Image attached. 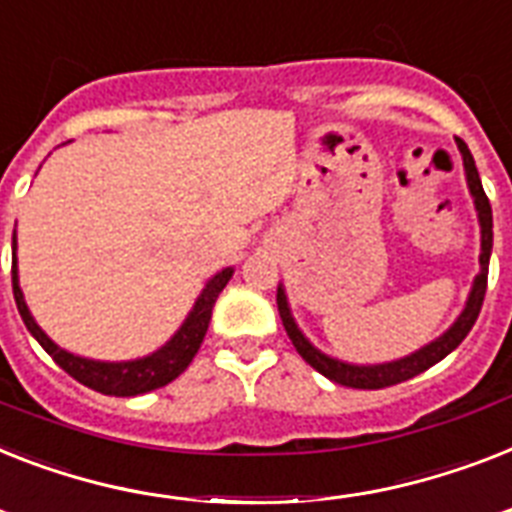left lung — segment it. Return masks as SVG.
I'll list each match as a JSON object with an SVG mask.
<instances>
[{
    "mask_svg": "<svg viewBox=\"0 0 512 512\" xmlns=\"http://www.w3.org/2000/svg\"><path fill=\"white\" fill-rule=\"evenodd\" d=\"M458 149L463 155V168H465V181H468V189H471L473 205H476V213H479V226H481V255H479V276L473 278L471 294H468V302H465L463 313L458 315V321L452 323L447 331H444L439 339H434L431 344L421 347L413 355L400 357V360H392V363H378V365H352L344 363V360H336V357L323 355L318 347L307 342L305 334L299 331L297 323L292 318V310H289V302H286L284 286H278L276 302H278V315L284 321L286 334L292 339L294 350L302 355L307 365H313L315 371L323 373L326 378H331L334 384L352 386V389H384V386L402 384L407 378L418 376V373L429 371L431 365H436L439 360L450 355L460 342H463L468 331L473 328L476 318L481 313V305H484L486 294V276H489V255H492V205L484 194V186H481L479 170H476V162H473L471 149L465 147V141L458 139Z\"/></svg>",
    "mask_w": 512,
    "mask_h": 512,
    "instance_id": "obj_1",
    "label": "left lung"
}]
</instances>
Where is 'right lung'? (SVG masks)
Segmentation results:
<instances>
[{
  "label": "right lung",
  "instance_id": "add662e5",
  "mask_svg": "<svg viewBox=\"0 0 512 512\" xmlns=\"http://www.w3.org/2000/svg\"><path fill=\"white\" fill-rule=\"evenodd\" d=\"M15 249H18V244H15V236H12V294H15L18 313L23 318V323H26L28 331H31V336L47 350V355L60 365L62 371L70 373L76 381H81L83 386H89L94 392L110 394V397L147 394L181 376L189 368L191 360H194V355H197L202 339H205L210 318H213L215 299H218V294L223 292V286L234 276V268H223L220 273H215L207 281L205 289H202V294L197 297L191 313L186 315L184 326L178 328L176 334L170 336V342L162 344L157 352H152L147 357H139V360H126V363H102V360H89V357H78L73 352H65L41 331L39 323L33 321L31 310H28L26 299H23V292H20Z\"/></svg>",
  "mask_w": 512,
  "mask_h": 512
}]
</instances>
